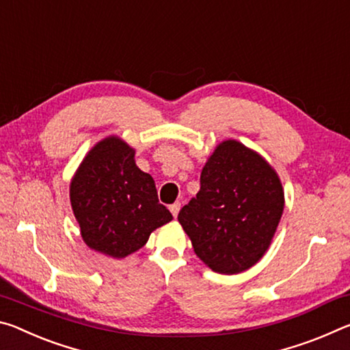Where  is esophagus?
<instances>
[{
  "mask_svg": "<svg viewBox=\"0 0 350 350\" xmlns=\"http://www.w3.org/2000/svg\"><path fill=\"white\" fill-rule=\"evenodd\" d=\"M170 213H172V215L175 217L176 219V215H178V213H180V209H181V203L180 202H175L174 204H170Z\"/></svg>",
  "mask_w": 350,
  "mask_h": 350,
  "instance_id": "esophagus-1",
  "label": "esophagus"
}]
</instances>
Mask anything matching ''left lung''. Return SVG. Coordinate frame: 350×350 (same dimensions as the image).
<instances>
[{
	"label": "left lung",
	"instance_id": "left-lung-1",
	"mask_svg": "<svg viewBox=\"0 0 350 350\" xmlns=\"http://www.w3.org/2000/svg\"><path fill=\"white\" fill-rule=\"evenodd\" d=\"M284 211L279 176L265 159L237 141L215 148L200 176V191L178 221L196 254L221 274L248 270L260 259Z\"/></svg>",
	"mask_w": 350,
	"mask_h": 350
}]
</instances>
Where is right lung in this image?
Segmentation results:
<instances>
[{
    "label": "right lung",
    "instance_id": "obj_1",
    "mask_svg": "<svg viewBox=\"0 0 350 350\" xmlns=\"http://www.w3.org/2000/svg\"><path fill=\"white\" fill-rule=\"evenodd\" d=\"M133 158L124 141L107 137L85 157L70 189L83 242L116 259L142 248L152 231L174 219Z\"/></svg>",
    "mask_w": 350,
    "mask_h": 350
}]
</instances>
